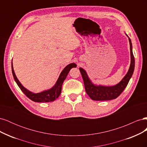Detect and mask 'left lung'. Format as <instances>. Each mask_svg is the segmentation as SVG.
<instances>
[{"instance_id":"obj_1","label":"left lung","mask_w":147,"mask_h":147,"mask_svg":"<svg viewBox=\"0 0 147 147\" xmlns=\"http://www.w3.org/2000/svg\"><path fill=\"white\" fill-rule=\"evenodd\" d=\"M128 38L130 44V67L126 75L121 80V81L117 84L116 85L107 86L94 84L91 81L90 78L88 77L86 71L83 68L80 67L79 69L83 80L85 91L91 99L94 100H109L115 99L121 94V92L127 86L129 82V80L131 79L133 74V72H134L135 67V59L132 53V43L129 37H128Z\"/></svg>"}]
</instances>
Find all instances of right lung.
Instances as JSON below:
<instances>
[{"label":"right lung","instance_id":"obj_1","mask_svg":"<svg viewBox=\"0 0 147 147\" xmlns=\"http://www.w3.org/2000/svg\"><path fill=\"white\" fill-rule=\"evenodd\" d=\"M77 65L75 63H71L67 65L65 67L63 70L60 74L59 77L55 84L50 90L42 91L38 93H34L29 91L27 89L25 88L17 78L15 73L13 70V63H11V70L13 78L15 81L17 83L18 86L20 87L21 90L23 92L24 94L27 96L28 98L35 102H49L55 100L57 97L59 96L62 90V84H63L65 79L69 72L70 69L74 67H76Z\"/></svg>","mask_w":147,"mask_h":147}]
</instances>
